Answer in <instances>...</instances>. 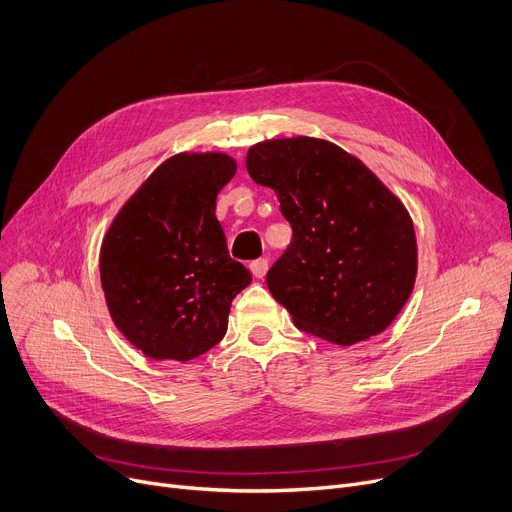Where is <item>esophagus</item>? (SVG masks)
I'll use <instances>...</instances> for the list:
<instances>
[{"label":"esophagus","mask_w":512,"mask_h":512,"mask_svg":"<svg viewBox=\"0 0 512 512\" xmlns=\"http://www.w3.org/2000/svg\"><path fill=\"white\" fill-rule=\"evenodd\" d=\"M267 267H270V263H267V259H255L249 263V270L255 278H263L267 274Z\"/></svg>","instance_id":"1"}]
</instances>
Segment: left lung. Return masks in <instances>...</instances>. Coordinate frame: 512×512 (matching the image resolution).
<instances>
[{"label":"left lung","instance_id":"1","mask_svg":"<svg viewBox=\"0 0 512 512\" xmlns=\"http://www.w3.org/2000/svg\"><path fill=\"white\" fill-rule=\"evenodd\" d=\"M251 178L274 188L292 226L267 288L294 326L351 346L384 332L409 301L417 238L402 201L338 145L292 137L253 145Z\"/></svg>","mask_w":512,"mask_h":512}]
</instances>
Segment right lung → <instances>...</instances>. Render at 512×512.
<instances>
[{"label": "right lung", "instance_id": "obj_1", "mask_svg": "<svg viewBox=\"0 0 512 512\" xmlns=\"http://www.w3.org/2000/svg\"><path fill=\"white\" fill-rule=\"evenodd\" d=\"M236 174L226 153L166 159L105 232L99 274L107 309L145 357L191 361L218 344L251 272L228 255L215 199Z\"/></svg>", "mask_w": 512, "mask_h": 512}]
</instances>
